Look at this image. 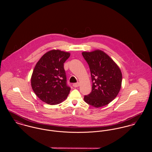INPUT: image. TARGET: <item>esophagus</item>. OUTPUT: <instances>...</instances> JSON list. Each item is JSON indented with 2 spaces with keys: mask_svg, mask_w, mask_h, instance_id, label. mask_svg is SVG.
Listing matches in <instances>:
<instances>
[{
  "mask_svg": "<svg viewBox=\"0 0 152 152\" xmlns=\"http://www.w3.org/2000/svg\"><path fill=\"white\" fill-rule=\"evenodd\" d=\"M79 86H80V83H79L73 84V87H75V88H77V87H79Z\"/></svg>",
  "mask_w": 152,
  "mask_h": 152,
  "instance_id": "obj_1",
  "label": "esophagus"
}]
</instances>
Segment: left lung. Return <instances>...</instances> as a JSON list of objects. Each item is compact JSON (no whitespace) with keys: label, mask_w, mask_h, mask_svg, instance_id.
Segmentation results:
<instances>
[{"label":"left lung","mask_w":152,"mask_h":152,"mask_svg":"<svg viewBox=\"0 0 152 152\" xmlns=\"http://www.w3.org/2000/svg\"><path fill=\"white\" fill-rule=\"evenodd\" d=\"M89 67L92 86L91 92L84 96L88 104L99 108L108 105L118 95L122 85L121 71L104 51L96 50L83 52Z\"/></svg>","instance_id":"left-lung-1"}]
</instances>
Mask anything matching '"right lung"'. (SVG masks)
I'll use <instances>...</instances> for the list:
<instances>
[{"label":"right lung","instance_id":"1","mask_svg":"<svg viewBox=\"0 0 152 152\" xmlns=\"http://www.w3.org/2000/svg\"><path fill=\"white\" fill-rule=\"evenodd\" d=\"M69 56L68 52L50 50L44 54L34 68L31 78L32 89L46 104H60L69 93L71 88L66 84L64 68V63Z\"/></svg>","mask_w":152,"mask_h":152}]
</instances>
